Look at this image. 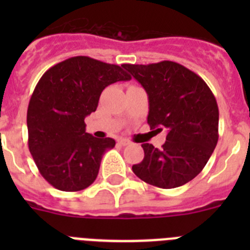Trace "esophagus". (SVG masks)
<instances>
[{
    "instance_id": "esophagus-1",
    "label": "esophagus",
    "mask_w": 250,
    "mask_h": 250,
    "mask_svg": "<svg viewBox=\"0 0 250 250\" xmlns=\"http://www.w3.org/2000/svg\"><path fill=\"white\" fill-rule=\"evenodd\" d=\"M118 143H119V144H120V145H123V146H126V145L130 144V141L126 140V139H119Z\"/></svg>"
}]
</instances>
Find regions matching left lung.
Listing matches in <instances>:
<instances>
[{"label": "left lung", "mask_w": 250, "mask_h": 250, "mask_svg": "<svg viewBox=\"0 0 250 250\" xmlns=\"http://www.w3.org/2000/svg\"><path fill=\"white\" fill-rule=\"evenodd\" d=\"M123 67L146 91L150 129L167 132L160 149L141 145L144 159L132 165V171L163 189L187 184L207 165L219 138V110L213 92L202 77L173 61Z\"/></svg>", "instance_id": "8db88e82"}]
</instances>
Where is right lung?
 <instances>
[{"label": "right lung", "instance_id": "right-lung-1", "mask_svg": "<svg viewBox=\"0 0 250 250\" xmlns=\"http://www.w3.org/2000/svg\"><path fill=\"white\" fill-rule=\"evenodd\" d=\"M130 79L121 66L87 56L70 57L42 75L28 104V149L48 184L79 191L95 182L115 140L87 134L85 118L106 86Z\"/></svg>", "mask_w": 250, "mask_h": 250}]
</instances>
